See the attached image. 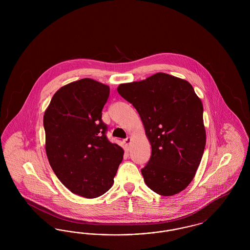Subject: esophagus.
<instances>
[{"instance_id":"obj_1","label":"esophagus","mask_w":250,"mask_h":250,"mask_svg":"<svg viewBox=\"0 0 250 250\" xmlns=\"http://www.w3.org/2000/svg\"><path fill=\"white\" fill-rule=\"evenodd\" d=\"M131 140H132V139H131L130 137H127V138H126V139L124 141L125 145L126 147H129V145H130L131 143Z\"/></svg>"}]
</instances>
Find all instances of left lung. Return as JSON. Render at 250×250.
I'll return each instance as SVG.
<instances>
[{
  "mask_svg": "<svg viewBox=\"0 0 250 250\" xmlns=\"http://www.w3.org/2000/svg\"><path fill=\"white\" fill-rule=\"evenodd\" d=\"M117 91L143 121L152 155L142 174L161 196L184 190L194 178L206 143L202 100L188 82L156 73L141 82L120 84Z\"/></svg>",
  "mask_w": 250,
  "mask_h": 250,
  "instance_id": "left-lung-1",
  "label": "left lung"
}]
</instances>
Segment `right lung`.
Returning <instances> with one entry per match:
<instances>
[{
    "label": "right lung",
    "instance_id": "1",
    "mask_svg": "<svg viewBox=\"0 0 250 250\" xmlns=\"http://www.w3.org/2000/svg\"><path fill=\"white\" fill-rule=\"evenodd\" d=\"M109 87L83 79L61 87L44 114L46 153L62 184L72 193L97 198L113 185L124 150L108 142L102 109Z\"/></svg>",
    "mask_w": 250,
    "mask_h": 250
}]
</instances>
